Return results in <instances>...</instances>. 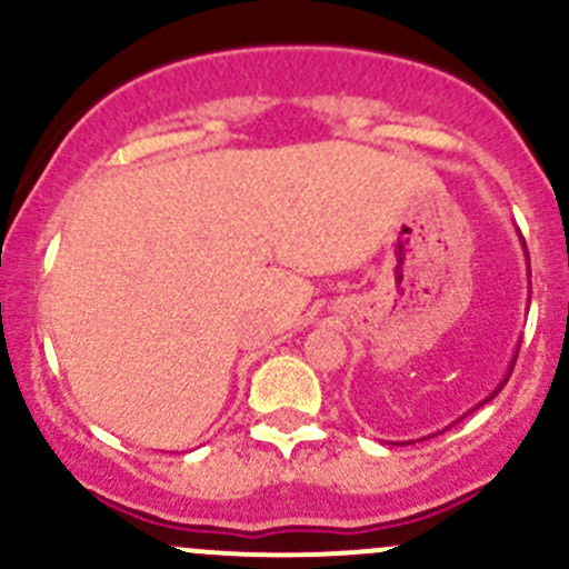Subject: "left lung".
I'll use <instances>...</instances> for the list:
<instances>
[{
	"mask_svg": "<svg viewBox=\"0 0 569 569\" xmlns=\"http://www.w3.org/2000/svg\"><path fill=\"white\" fill-rule=\"evenodd\" d=\"M520 242H523V237H520ZM523 248H526V242H523ZM515 358H518V355H515ZM512 366H515V363H512ZM512 366H509V371H507V377H503V380H501V386H498V388H496V391H492V393H490V396H487V399H485V401H490V399H496V393H498V391H501V388H503V386H507V380H509V375H512ZM485 401H481V405H485ZM481 405H479V407H481Z\"/></svg>",
	"mask_w": 569,
	"mask_h": 569,
	"instance_id": "obj_1",
	"label": "left lung"
}]
</instances>
